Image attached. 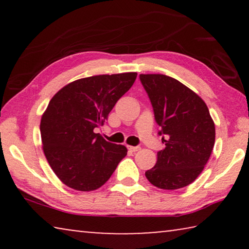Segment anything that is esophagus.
Here are the masks:
<instances>
[{
  "label": "esophagus",
  "instance_id": "34e87169",
  "mask_svg": "<svg viewBox=\"0 0 249 249\" xmlns=\"http://www.w3.org/2000/svg\"><path fill=\"white\" fill-rule=\"evenodd\" d=\"M128 149L130 151H138V150H141V147L140 146H128Z\"/></svg>",
  "mask_w": 249,
  "mask_h": 249
}]
</instances>
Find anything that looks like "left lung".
Masks as SVG:
<instances>
[{
  "instance_id": "left-lung-1",
  "label": "left lung",
  "mask_w": 249,
  "mask_h": 249,
  "mask_svg": "<svg viewBox=\"0 0 249 249\" xmlns=\"http://www.w3.org/2000/svg\"><path fill=\"white\" fill-rule=\"evenodd\" d=\"M140 80L166 145L146 178L165 190L187 187L203 170L214 147L215 126L209 108L199 95L168 75L140 74Z\"/></svg>"
}]
</instances>
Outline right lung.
<instances>
[{"label":"right lung","instance_id":"obj_1","mask_svg":"<svg viewBox=\"0 0 249 249\" xmlns=\"http://www.w3.org/2000/svg\"><path fill=\"white\" fill-rule=\"evenodd\" d=\"M136 72L79 79L58 91L40 121L43 149L62 182L78 191L96 190L111 178L127 148L105 141L102 126Z\"/></svg>","mask_w":249,"mask_h":249}]
</instances>
